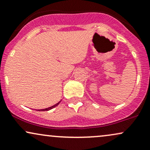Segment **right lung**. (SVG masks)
<instances>
[{"label": "right lung", "mask_w": 150, "mask_h": 150, "mask_svg": "<svg viewBox=\"0 0 150 150\" xmlns=\"http://www.w3.org/2000/svg\"><path fill=\"white\" fill-rule=\"evenodd\" d=\"M61 102V101H59V102L58 103H57V104H55V105H53V106H51V107H49V108H44V109H41V110H39V111H49V110H51V109H52L53 108H54V107H56V106H58V104H59V103Z\"/></svg>", "instance_id": "right-lung-1"}]
</instances>
